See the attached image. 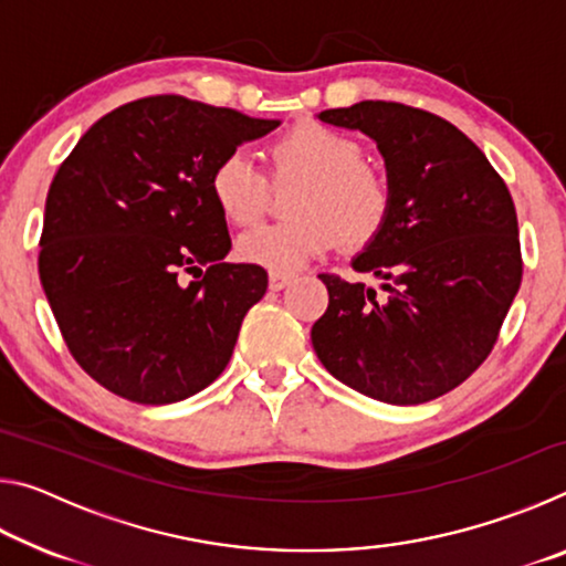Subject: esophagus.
I'll return each mask as SVG.
<instances>
[{
    "label": "esophagus",
    "instance_id": "34e87169",
    "mask_svg": "<svg viewBox=\"0 0 566 566\" xmlns=\"http://www.w3.org/2000/svg\"><path fill=\"white\" fill-rule=\"evenodd\" d=\"M292 280H294L292 272H276V270H272V272H270V290L280 292V290H284V286L290 284Z\"/></svg>",
    "mask_w": 566,
    "mask_h": 566
}]
</instances>
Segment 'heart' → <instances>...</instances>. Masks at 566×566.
Returning a JSON list of instances; mask_svg holds the SVG:
<instances>
[{
  "instance_id": "obj_1",
  "label": "heart",
  "mask_w": 566,
  "mask_h": 566,
  "mask_svg": "<svg viewBox=\"0 0 566 566\" xmlns=\"http://www.w3.org/2000/svg\"><path fill=\"white\" fill-rule=\"evenodd\" d=\"M274 181H302L292 222L264 224L239 239L244 262L286 272L314 260L342 239L364 247L377 239L391 212L385 171L364 161L361 145L322 122H296L270 145ZM209 191L229 224L252 227L270 205V179L244 149H232L209 175Z\"/></svg>"
}]
</instances>
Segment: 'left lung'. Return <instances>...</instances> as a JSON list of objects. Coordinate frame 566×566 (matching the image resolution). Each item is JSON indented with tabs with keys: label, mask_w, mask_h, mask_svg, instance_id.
<instances>
[{
	"label": "left lung",
	"mask_w": 566,
	"mask_h": 566,
	"mask_svg": "<svg viewBox=\"0 0 566 566\" xmlns=\"http://www.w3.org/2000/svg\"><path fill=\"white\" fill-rule=\"evenodd\" d=\"M377 142L391 185L385 229L352 262L371 286L319 274L329 306L312 344L332 377L387 405H421L479 369L522 284L516 209L464 132L399 102L327 109Z\"/></svg>",
	"instance_id": "left-lung-1"
}]
</instances>
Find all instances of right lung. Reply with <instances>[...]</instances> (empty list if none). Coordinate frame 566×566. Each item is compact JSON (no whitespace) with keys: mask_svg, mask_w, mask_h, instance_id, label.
I'll list each match as a JSON object with an SVG mask.
<instances>
[{"mask_svg":"<svg viewBox=\"0 0 566 566\" xmlns=\"http://www.w3.org/2000/svg\"><path fill=\"white\" fill-rule=\"evenodd\" d=\"M276 127L159 94L104 114L56 169L40 280L72 357L104 389L171 405L224 371L266 272L224 262L232 239L209 175Z\"/></svg>","mask_w":566,"mask_h":566,"instance_id":"right-lung-1","label":"right lung"}]
</instances>
